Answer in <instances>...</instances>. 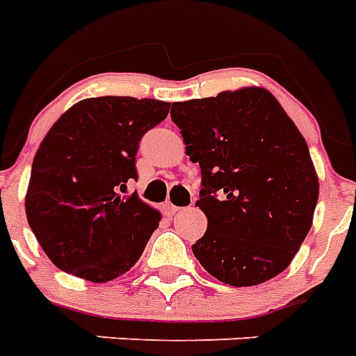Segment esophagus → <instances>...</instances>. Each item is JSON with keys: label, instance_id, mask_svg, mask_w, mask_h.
Returning <instances> with one entry per match:
<instances>
[{"label": "esophagus", "instance_id": "obj_1", "mask_svg": "<svg viewBox=\"0 0 356 356\" xmlns=\"http://www.w3.org/2000/svg\"><path fill=\"white\" fill-rule=\"evenodd\" d=\"M166 211L170 216H173V214H177V212H181L183 209H179V207H175L173 203H166Z\"/></svg>", "mask_w": 356, "mask_h": 356}]
</instances>
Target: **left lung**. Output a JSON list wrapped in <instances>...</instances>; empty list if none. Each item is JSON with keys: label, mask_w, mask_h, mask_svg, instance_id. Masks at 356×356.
Listing matches in <instances>:
<instances>
[{"label": "left lung", "mask_w": 356, "mask_h": 356, "mask_svg": "<svg viewBox=\"0 0 356 356\" xmlns=\"http://www.w3.org/2000/svg\"><path fill=\"white\" fill-rule=\"evenodd\" d=\"M172 118L201 168L207 233L195 259L229 286H254L286 270L314 220L320 181L309 145L262 86L177 102Z\"/></svg>", "instance_id": "1"}]
</instances>
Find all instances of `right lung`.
Listing matches in <instances>:
<instances>
[{
    "label": "right lung",
    "mask_w": 356,
    "mask_h": 356,
    "mask_svg": "<svg viewBox=\"0 0 356 356\" xmlns=\"http://www.w3.org/2000/svg\"><path fill=\"white\" fill-rule=\"evenodd\" d=\"M170 113V103L88 97L53 123L31 168L25 194L29 227L58 270L108 282L133 268L162 214L136 194L140 138Z\"/></svg>",
    "instance_id": "right-lung-1"
}]
</instances>
